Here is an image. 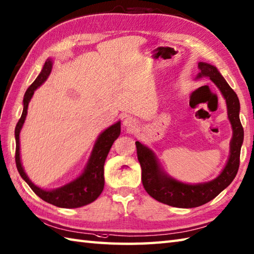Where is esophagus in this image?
Wrapping results in <instances>:
<instances>
[{"label":"esophagus","mask_w":254,"mask_h":254,"mask_svg":"<svg viewBox=\"0 0 254 254\" xmlns=\"http://www.w3.org/2000/svg\"><path fill=\"white\" fill-rule=\"evenodd\" d=\"M123 126H124V127L127 128V130L131 131L136 127V120H135V119H133L132 117H127L123 121Z\"/></svg>","instance_id":"obj_1"}]
</instances>
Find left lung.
Returning <instances> with one entry per match:
<instances>
[{"mask_svg":"<svg viewBox=\"0 0 254 254\" xmlns=\"http://www.w3.org/2000/svg\"><path fill=\"white\" fill-rule=\"evenodd\" d=\"M197 78L208 77L217 86L226 99L228 119L233 127V138L230 141V154L227 164L214 180L189 185L178 181L163 171L154 152L141 142H135L137 159L142 168V182L150 196L170 206L192 208L209 202L227 188L238 172L240 150L244 142V127L239 119L240 104L237 94L222 76L218 69L208 63H198Z\"/></svg>","mask_w":254,"mask_h":254,"instance_id":"1","label":"left lung"}]
</instances>
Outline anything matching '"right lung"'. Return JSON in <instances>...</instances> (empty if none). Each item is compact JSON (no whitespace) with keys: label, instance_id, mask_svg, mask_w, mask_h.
Segmentation results:
<instances>
[{"label":"right lung","instance_id":"right-lung-1","mask_svg":"<svg viewBox=\"0 0 254 254\" xmlns=\"http://www.w3.org/2000/svg\"><path fill=\"white\" fill-rule=\"evenodd\" d=\"M52 69V61L48 59L46 61L44 68L38 75L28 89L26 90L24 96V109L21 117L18 120L15 127V139H16V152H15V161L16 167L19 172L20 177L27 182L31 190L34 191L38 196L44 199V201L56 205L58 207L63 208H76L87 205L98 197L105 187V178H104V165L108 153L112 146L113 142L120 135L121 132V122L119 121L109 127L102 132L97 138L95 146L91 152L90 158L88 160L86 168L84 169L83 174L76 179L67 185L61 188H58L56 190H44L39 187L35 186L29 178L27 177L26 172L21 166L20 161V153H19V133L21 127L24 126L25 119L27 116V109H28V104L34 95L35 90L39 87L42 83L46 82V79L49 76Z\"/></svg>","mask_w":254,"mask_h":254}]
</instances>
